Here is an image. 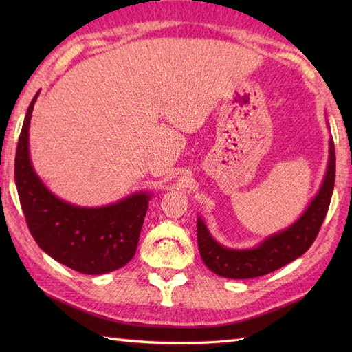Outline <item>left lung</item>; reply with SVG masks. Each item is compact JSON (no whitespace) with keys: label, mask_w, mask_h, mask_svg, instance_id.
Segmentation results:
<instances>
[{"label":"left lung","mask_w":352,"mask_h":352,"mask_svg":"<svg viewBox=\"0 0 352 352\" xmlns=\"http://www.w3.org/2000/svg\"><path fill=\"white\" fill-rule=\"evenodd\" d=\"M336 180V151L330 139V159L318 195L295 223L280 233L269 236L251 250H230L219 245L208 233L204 221L198 218L197 237L201 258L212 272L226 278H254L286 266L307 251L319 233L327 216Z\"/></svg>","instance_id":"1"}]
</instances>
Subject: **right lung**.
Wrapping results in <instances>:
<instances>
[{
    "label": "right lung",
    "instance_id": "right-lung-1",
    "mask_svg": "<svg viewBox=\"0 0 352 352\" xmlns=\"http://www.w3.org/2000/svg\"><path fill=\"white\" fill-rule=\"evenodd\" d=\"M37 95L28 106L14 157V183L30 233L48 256L74 271H116L136 252L151 197L139 192L115 204L89 208L52 195L30 162L28 129Z\"/></svg>",
    "mask_w": 352,
    "mask_h": 352
}]
</instances>
